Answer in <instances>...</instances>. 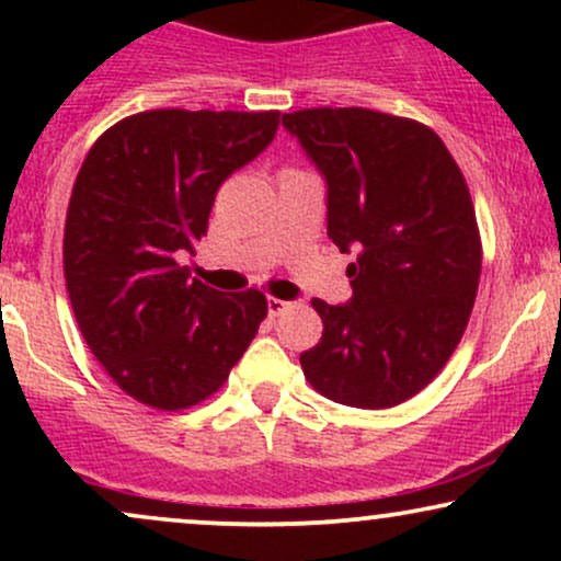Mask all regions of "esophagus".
<instances>
[{"mask_svg": "<svg viewBox=\"0 0 561 561\" xmlns=\"http://www.w3.org/2000/svg\"><path fill=\"white\" fill-rule=\"evenodd\" d=\"M268 317H279L282 311H287L289 302L282 300V298H274V295H268Z\"/></svg>", "mask_w": 561, "mask_h": 561, "instance_id": "obj_1", "label": "esophagus"}]
</instances>
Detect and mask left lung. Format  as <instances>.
Returning a JSON list of instances; mask_svg holds the SVG:
<instances>
[{"mask_svg":"<svg viewBox=\"0 0 561 561\" xmlns=\"http://www.w3.org/2000/svg\"><path fill=\"white\" fill-rule=\"evenodd\" d=\"M327 179V234L347 266L345 306L313 298L321 340L300 353L313 390L390 409L427 388L472 313L482 242L465 173L420 121L366 107L282 115Z\"/></svg>","mask_w":561,"mask_h":561,"instance_id":"1","label":"left lung"}]
</instances>
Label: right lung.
<instances>
[{"label":"right lung","mask_w":561,"mask_h":561,"mask_svg":"<svg viewBox=\"0 0 561 561\" xmlns=\"http://www.w3.org/2000/svg\"><path fill=\"white\" fill-rule=\"evenodd\" d=\"M279 111H145L94 141L70 192L62 266L79 330L126 396L160 411L210 398L266 319L259 289L224 295L179 259L218 186L272 145Z\"/></svg>","instance_id":"1"}]
</instances>
